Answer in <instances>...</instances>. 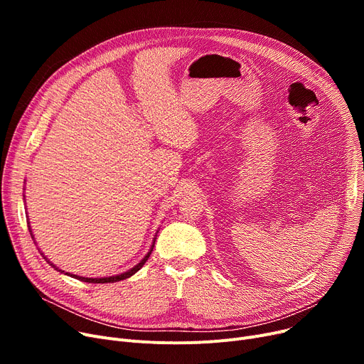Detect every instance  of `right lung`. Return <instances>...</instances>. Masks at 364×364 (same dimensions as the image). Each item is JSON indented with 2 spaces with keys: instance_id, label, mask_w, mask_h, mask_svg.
Wrapping results in <instances>:
<instances>
[{
  "instance_id": "right-lung-1",
  "label": "right lung",
  "mask_w": 364,
  "mask_h": 364,
  "mask_svg": "<svg viewBox=\"0 0 364 364\" xmlns=\"http://www.w3.org/2000/svg\"><path fill=\"white\" fill-rule=\"evenodd\" d=\"M23 199H25V196H23ZM28 227H29V232H31V236H32V239H33V235H32V228H31V225L28 224ZM155 240H156V237L153 239V243H151V246H150V250H149V252L144 255V258L137 264V265H134L132 269H129L128 272H124V273H121V274H117V276H109V277H82V276H76V274H70V273H65V272H62L60 269H57V267L53 264V262H50L48 261V258L47 257H44L43 254V257H44V259L53 267V269H55L57 272H60V273H65V274H68V276H70V277H73V279H78V280H82V282H87V283H114V282H119V280H124V279H128V277H131L132 274H136L141 267L144 265V262L149 259V257H150V254H151V251H153V246H155Z\"/></svg>"
}]
</instances>
